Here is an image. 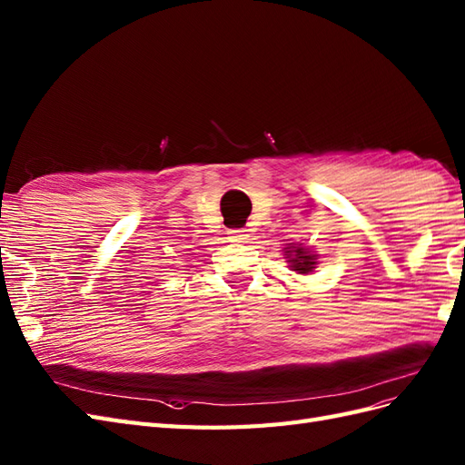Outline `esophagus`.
I'll return each instance as SVG.
<instances>
[{"label": "esophagus", "mask_w": 465, "mask_h": 465, "mask_svg": "<svg viewBox=\"0 0 465 465\" xmlns=\"http://www.w3.org/2000/svg\"><path fill=\"white\" fill-rule=\"evenodd\" d=\"M229 241L231 242H246L248 234L244 229H232V231H229Z\"/></svg>", "instance_id": "34e87169"}]
</instances>
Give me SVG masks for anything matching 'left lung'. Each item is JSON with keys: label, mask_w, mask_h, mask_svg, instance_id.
Masks as SVG:
<instances>
[{"label": "left lung", "mask_w": 465, "mask_h": 465, "mask_svg": "<svg viewBox=\"0 0 465 465\" xmlns=\"http://www.w3.org/2000/svg\"><path fill=\"white\" fill-rule=\"evenodd\" d=\"M283 256L287 258L290 268L297 273H309V272H312V268L317 266V254H312L311 250L303 244L285 246Z\"/></svg>", "instance_id": "left-lung-1"}]
</instances>
